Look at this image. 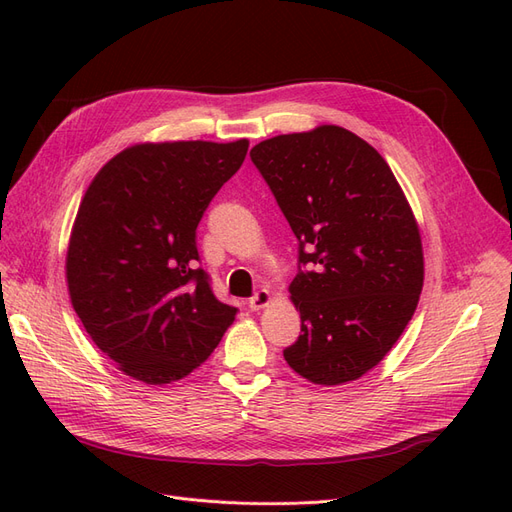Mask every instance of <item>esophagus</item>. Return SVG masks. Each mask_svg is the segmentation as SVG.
<instances>
[{
  "label": "esophagus",
  "instance_id": "1",
  "mask_svg": "<svg viewBox=\"0 0 512 512\" xmlns=\"http://www.w3.org/2000/svg\"><path fill=\"white\" fill-rule=\"evenodd\" d=\"M269 301H271V292L265 290V288H260V290H256V294H254V297L250 299V303H247V305H250L252 312H258V309L267 307Z\"/></svg>",
  "mask_w": 512,
  "mask_h": 512
}]
</instances>
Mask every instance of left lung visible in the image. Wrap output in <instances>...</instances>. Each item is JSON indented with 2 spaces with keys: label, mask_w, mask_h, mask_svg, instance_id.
Here are the masks:
<instances>
[{
  "label": "left lung",
  "mask_w": 512,
  "mask_h": 512,
  "mask_svg": "<svg viewBox=\"0 0 512 512\" xmlns=\"http://www.w3.org/2000/svg\"><path fill=\"white\" fill-rule=\"evenodd\" d=\"M250 158L299 241L290 294L301 335L284 359L314 384L361 378L423 290L421 235L393 170L339 126L269 138Z\"/></svg>",
  "instance_id": "1"
}]
</instances>
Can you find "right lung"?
<instances>
[{"label": "right lung", "mask_w": 512, "mask_h": 512, "mask_svg": "<svg viewBox=\"0 0 512 512\" xmlns=\"http://www.w3.org/2000/svg\"><path fill=\"white\" fill-rule=\"evenodd\" d=\"M247 145H136L85 192L66 260L70 299L94 344L136 380L188 376L237 316L198 267L196 228Z\"/></svg>", "instance_id": "add662e5"}]
</instances>
